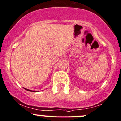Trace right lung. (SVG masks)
<instances>
[{"label":"right lung","mask_w":121,"mask_h":121,"mask_svg":"<svg viewBox=\"0 0 121 121\" xmlns=\"http://www.w3.org/2000/svg\"><path fill=\"white\" fill-rule=\"evenodd\" d=\"M25 89V90L26 91H30V92H37L38 91H32V90H30V89H26V88H24Z\"/></svg>","instance_id":"right-lung-1"}]
</instances>
